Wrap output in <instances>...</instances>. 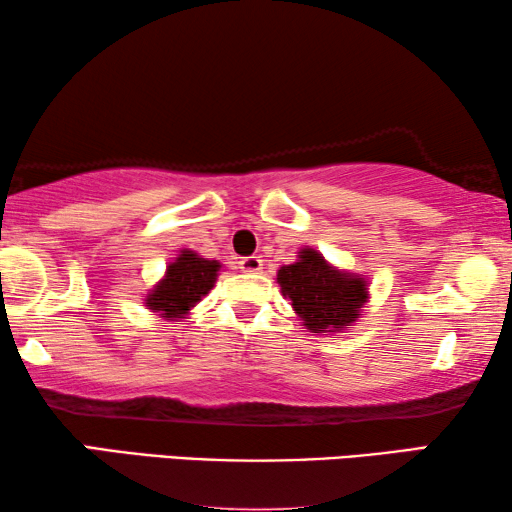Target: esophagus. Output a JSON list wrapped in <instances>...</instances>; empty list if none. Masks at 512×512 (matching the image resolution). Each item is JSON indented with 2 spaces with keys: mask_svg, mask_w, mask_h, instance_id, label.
Here are the masks:
<instances>
[{
  "mask_svg": "<svg viewBox=\"0 0 512 512\" xmlns=\"http://www.w3.org/2000/svg\"><path fill=\"white\" fill-rule=\"evenodd\" d=\"M239 269L243 271V273H259L264 269V264H262V259L259 257H243V259H239Z\"/></svg>",
  "mask_w": 512,
  "mask_h": 512,
  "instance_id": "obj_1",
  "label": "esophagus"
}]
</instances>
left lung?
Masks as SVG:
<instances>
[{"mask_svg":"<svg viewBox=\"0 0 512 512\" xmlns=\"http://www.w3.org/2000/svg\"><path fill=\"white\" fill-rule=\"evenodd\" d=\"M278 285L310 332L351 326L369 298L367 280L330 266L314 248H303L294 264L280 266Z\"/></svg>","mask_w":512,"mask_h":512,"instance_id":"obj_1","label":"left lung"}]
</instances>
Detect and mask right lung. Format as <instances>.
I'll use <instances>...</instances> for the list:
<instances>
[{
	"label": "right lung",
	"instance_id": "add662e5",
	"mask_svg": "<svg viewBox=\"0 0 512 512\" xmlns=\"http://www.w3.org/2000/svg\"><path fill=\"white\" fill-rule=\"evenodd\" d=\"M221 262L205 259L193 250H182L175 262L168 264L166 275L157 287L145 296V307L164 319H184L191 307H196L202 296L214 287Z\"/></svg>",
	"mask_w": 512,
	"mask_h": 512
}]
</instances>
